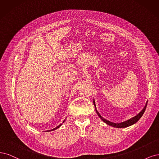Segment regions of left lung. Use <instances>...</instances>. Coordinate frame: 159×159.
Masks as SVG:
<instances>
[{"label":"left lung","instance_id":"left-lung-1","mask_svg":"<svg viewBox=\"0 0 159 159\" xmlns=\"http://www.w3.org/2000/svg\"><path fill=\"white\" fill-rule=\"evenodd\" d=\"M93 102H94V107H95L96 113H97V114H98V116L100 117V118L102 121H103L104 123H106V124L107 125H110V126L114 127H117V128L127 127H129V126H131V125H132L135 124L136 122H137L139 120V119L142 117V116L143 115V114H144V112H145V109H146V107H147V103H146L145 107H143V109L137 116H134V117H133L132 118H131V119H129V120H127V121H124V122L117 123V124H116V123L111 122V121H108V120H106L105 118H104V117H102V116L100 114L98 111L97 110L96 105H95L94 100Z\"/></svg>","mask_w":159,"mask_h":159}]
</instances>
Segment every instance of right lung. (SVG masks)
Segmentation results:
<instances>
[{
  "label": "right lung",
  "mask_w": 159,
  "mask_h": 159,
  "mask_svg": "<svg viewBox=\"0 0 159 159\" xmlns=\"http://www.w3.org/2000/svg\"><path fill=\"white\" fill-rule=\"evenodd\" d=\"M65 120L63 121V123H64L65 122ZM61 125H62V124H60L59 125H58L57 127H56L55 128H54V129H50V130H48V131H54V130H55V129H58V128L59 127H60V126H61Z\"/></svg>",
  "instance_id": "1"
}]
</instances>
